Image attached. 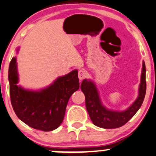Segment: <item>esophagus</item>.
Returning a JSON list of instances; mask_svg holds the SVG:
<instances>
[{
    "label": "esophagus",
    "mask_w": 156,
    "mask_h": 156,
    "mask_svg": "<svg viewBox=\"0 0 156 156\" xmlns=\"http://www.w3.org/2000/svg\"><path fill=\"white\" fill-rule=\"evenodd\" d=\"M87 73L84 69H80L78 70V78L80 80H83L86 77Z\"/></svg>",
    "instance_id": "34e87169"
}]
</instances>
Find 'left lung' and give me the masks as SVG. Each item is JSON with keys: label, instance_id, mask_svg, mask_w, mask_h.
<instances>
[{"label": "left lung", "instance_id": "obj_1", "mask_svg": "<svg viewBox=\"0 0 156 156\" xmlns=\"http://www.w3.org/2000/svg\"><path fill=\"white\" fill-rule=\"evenodd\" d=\"M146 65L143 63L142 74L138 98L129 108L123 112L109 111L101 104L95 84L90 80H83L80 88L86 97V106L94 125L103 128H116L123 126L137 113L143 102L146 92Z\"/></svg>", "mask_w": 156, "mask_h": 156}]
</instances>
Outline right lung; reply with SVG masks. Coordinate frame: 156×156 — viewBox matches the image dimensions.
I'll list each match as a JSON object with an SVG mask.
<instances>
[{
    "instance_id": "1",
    "label": "right lung",
    "mask_w": 156,
    "mask_h": 156,
    "mask_svg": "<svg viewBox=\"0 0 156 156\" xmlns=\"http://www.w3.org/2000/svg\"><path fill=\"white\" fill-rule=\"evenodd\" d=\"M10 96L18 118L36 130L51 131L61 125L70 97L79 89L78 71L59 77L47 88L36 92L18 87L17 66L13 58L8 70Z\"/></svg>"
}]
</instances>
